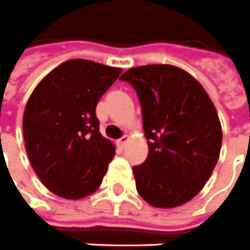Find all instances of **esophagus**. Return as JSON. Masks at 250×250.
Listing matches in <instances>:
<instances>
[{
    "label": "esophagus",
    "instance_id": "34e87169",
    "mask_svg": "<svg viewBox=\"0 0 250 250\" xmlns=\"http://www.w3.org/2000/svg\"><path fill=\"white\" fill-rule=\"evenodd\" d=\"M128 136H122L121 139L117 141V144H118V146H121V148H124L125 145H126V143H128Z\"/></svg>",
    "mask_w": 250,
    "mask_h": 250
}]
</instances>
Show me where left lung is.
<instances>
[{
    "instance_id": "1",
    "label": "left lung",
    "mask_w": 250,
    "mask_h": 250,
    "mask_svg": "<svg viewBox=\"0 0 250 250\" xmlns=\"http://www.w3.org/2000/svg\"><path fill=\"white\" fill-rule=\"evenodd\" d=\"M120 79L139 95L149 146L146 160L133 167L137 192L153 207L185 205L219 159L222 128L213 102L195 78L175 65H140Z\"/></svg>"
}]
</instances>
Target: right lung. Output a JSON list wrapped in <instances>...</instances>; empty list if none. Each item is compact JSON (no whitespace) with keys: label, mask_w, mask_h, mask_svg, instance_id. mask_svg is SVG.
<instances>
[{"label":"right lung","mask_w":250,"mask_h":250,"mask_svg":"<svg viewBox=\"0 0 250 250\" xmlns=\"http://www.w3.org/2000/svg\"><path fill=\"white\" fill-rule=\"evenodd\" d=\"M121 72L91 60H67L26 102V155L40 182L58 196L82 199L102 183L116 148L100 133L95 107Z\"/></svg>","instance_id":"right-lung-1"}]
</instances>
